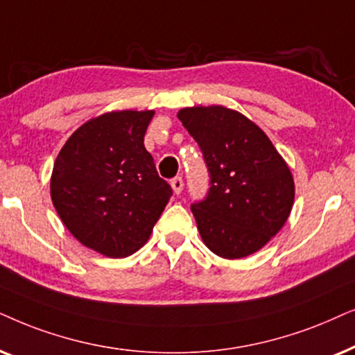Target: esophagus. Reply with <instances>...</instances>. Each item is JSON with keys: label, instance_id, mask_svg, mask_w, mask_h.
I'll return each instance as SVG.
<instances>
[{"label": "esophagus", "instance_id": "esophagus-1", "mask_svg": "<svg viewBox=\"0 0 355 355\" xmlns=\"http://www.w3.org/2000/svg\"><path fill=\"white\" fill-rule=\"evenodd\" d=\"M170 185H172V190H173L175 195H180V193L183 191V180H182L180 177L173 178V180H172V183H170Z\"/></svg>", "mask_w": 355, "mask_h": 355}]
</instances>
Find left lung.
<instances>
[{
	"mask_svg": "<svg viewBox=\"0 0 355 355\" xmlns=\"http://www.w3.org/2000/svg\"><path fill=\"white\" fill-rule=\"evenodd\" d=\"M177 116L209 170L207 198L191 206L202 242L225 259L257 253L291 216L295 185L289 165L257 123L237 110L198 105Z\"/></svg>",
	"mask_w": 355,
	"mask_h": 355,
	"instance_id": "left-lung-1",
	"label": "left lung"
}]
</instances>
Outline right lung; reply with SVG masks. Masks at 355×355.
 <instances>
[{
  "instance_id": "right-lung-1",
  "label": "right lung",
  "mask_w": 355,
  "mask_h": 355,
  "mask_svg": "<svg viewBox=\"0 0 355 355\" xmlns=\"http://www.w3.org/2000/svg\"><path fill=\"white\" fill-rule=\"evenodd\" d=\"M154 110H116L84 123L55 160L51 201L71 235L108 258L148 242L172 196L144 148Z\"/></svg>"
}]
</instances>
